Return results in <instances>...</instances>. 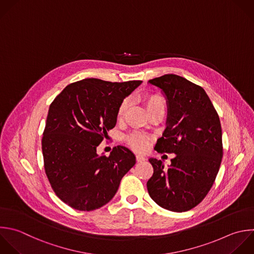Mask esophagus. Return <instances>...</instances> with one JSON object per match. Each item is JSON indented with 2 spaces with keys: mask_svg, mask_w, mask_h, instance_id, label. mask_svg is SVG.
Wrapping results in <instances>:
<instances>
[{
  "mask_svg": "<svg viewBox=\"0 0 254 254\" xmlns=\"http://www.w3.org/2000/svg\"><path fill=\"white\" fill-rule=\"evenodd\" d=\"M136 160H137V162H144V161H146V158L142 155H137Z\"/></svg>",
  "mask_w": 254,
  "mask_h": 254,
  "instance_id": "esophagus-1",
  "label": "esophagus"
}]
</instances>
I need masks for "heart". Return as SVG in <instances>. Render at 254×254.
I'll return each mask as SVG.
<instances>
[{"label":"heart","mask_w":254,"mask_h":254,"mask_svg":"<svg viewBox=\"0 0 254 254\" xmlns=\"http://www.w3.org/2000/svg\"><path fill=\"white\" fill-rule=\"evenodd\" d=\"M144 102L146 105V108L148 111L153 110L155 108H164L165 107V101L162 96L158 94H151V95H146L144 97ZM129 106V100L124 99L121 104L119 105L118 111H117V117L120 119L124 116L127 108ZM127 142L128 144L136 151H145L149 145H150V137L147 135H144L142 133H132L129 136H127Z\"/></svg>","instance_id":"b5f03b06"}]
</instances>
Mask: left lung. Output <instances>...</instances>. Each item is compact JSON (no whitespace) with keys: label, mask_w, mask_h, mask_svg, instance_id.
Segmentation results:
<instances>
[{"label":"left lung","mask_w":254,"mask_h":254,"mask_svg":"<svg viewBox=\"0 0 254 254\" xmlns=\"http://www.w3.org/2000/svg\"><path fill=\"white\" fill-rule=\"evenodd\" d=\"M166 98V129L157 140L159 153H174L168 169L150 158L154 173L147 182L152 199L171 211L183 212L207 194L222 159L219 117L207 94L198 85L176 74L148 81Z\"/></svg>","instance_id":"1"}]
</instances>
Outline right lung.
I'll return each mask as SVG.
<instances>
[{
    "instance_id": "obj_1",
    "label": "right lung",
    "mask_w": 254,
    "mask_h": 254,
    "mask_svg": "<svg viewBox=\"0 0 254 254\" xmlns=\"http://www.w3.org/2000/svg\"><path fill=\"white\" fill-rule=\"evenodd\" d=\"M141 83L86 78L67 85L51 104L42 141L45 170L69 206L84 211L103 206L136 164L127 147H115L108 157L96 148L115 127L121 102Z\"/></svg>"
}]
</instances>
